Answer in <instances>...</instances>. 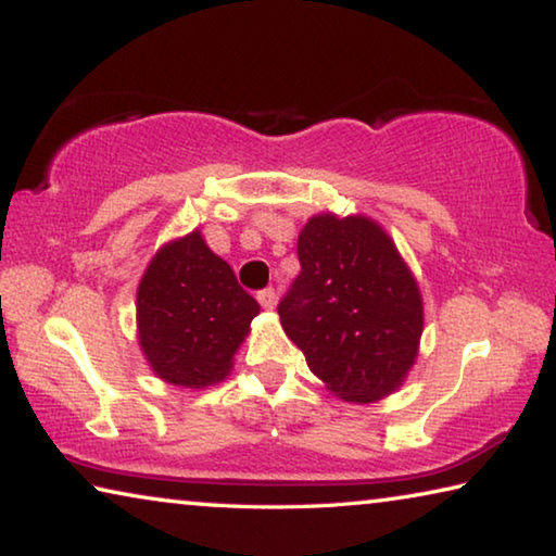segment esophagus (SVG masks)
<instances>
[{
	"label": "esophagus",
	"instance_id": "34e87169",
	"mask_svg": "<svg viewBox=\"0 0 556 556\" xmlns=\"http://www.w3.org/2000/svg\"><path fill=\"white\" fill-rule=\"evenodd\" d=\"M257 299H260L262 308H267V312H275V306H277V291H275V289H265V291H260Z\"/></svg>",
	"mask_w": 556,
	"mask_h": 556
}]
</instances>
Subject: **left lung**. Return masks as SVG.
<instances>
[{
  "label": "left lung",
  "mask_w": 556,
  "mask_h": 556,
  "mask_svg": "<svg viewBox=\"0 0 556 556\" xmlns=\"http://www.w3.org/2000/svg\"><path fill=\"white\" fill-rule=\"evenodd\" d=\"M301 271L279 304L285 333L343 402L370 404L407 380L425 301L397 244L368 215L318 213L299 232Z\"/></svg>",
  "instance_id": "obj_1"
}]
</instances>
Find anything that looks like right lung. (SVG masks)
I'll list each match as a JSON object with an SVG mask.
<instances>
[{"label": "right lung", "instance_id": "right-lung-1", "mask_svg": "<svg viewBox=\"0 0 556 556\" xmlns=\"http://www.w3.org/2000/svg\"><path fill=\"white\" fill-rule=\"evenodd\" d=\"M260 304L201 230L168 240L137 287V338L159 380L203 390L232 370Z\"/></svg>", "mask_w": 556, "mask_h": 556}]
</instances>
